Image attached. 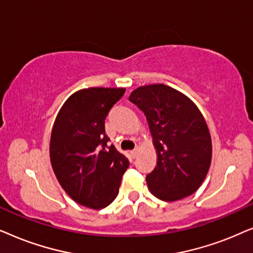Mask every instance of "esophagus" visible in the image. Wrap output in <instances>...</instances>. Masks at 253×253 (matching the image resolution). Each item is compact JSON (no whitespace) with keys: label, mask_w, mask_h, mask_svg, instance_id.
<instances>
[{"label":"esophagus","mask_w":253,"mask_h":253,"mask_svg":"<svg viewBox=\"0 0 253 253\" xmlns=\"http://www.w3.org/2000/svg\"><path fill=\"white\" fill-rule=\"evenodd\" d=\"M130 155H132L133 158H135L139 155V148H135L133 151H130Z\"/></svg>","instance_id":"obj_1"}]
</instances>
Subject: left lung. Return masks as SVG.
<instances>
[{
    "mask_svg": "<svg viewBox=\"0 0 253 253\" xmlns=\"http://www.w3.org/2000/svg\"><path fill=\"white\" fill-rule=\"evenodd\" d=\"M129 100L146 116L157 149V166L146 177L151 193L164 201L193 194L211 161V134L199 109L164 84L137 87Z\"/></svg>",
    "mask_w": 253,
    "mask_h": 253,
    "instance_id": "1",
    "label": "left lung"
}]
</instances>
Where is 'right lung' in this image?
Segmentation results:
<instances>
[{
    "instance_id": "add662e5",
    "label": "right lung",
    "mask_w": 253,
    "mask_h": 253,
    "mask_svg": "<svg viewBox=\"0 0 253 253\" xmlns=\"http://www.w3.org/2000/svg\"><path fill=\"white\" fill-rule=\"evenodd\" d=\"M125 89L89 87L63 104L50 135L54 173L66 193L82 206L102 210L119 193L129 162L105 133V119Z\"/></svg>"
}]
</instances>
